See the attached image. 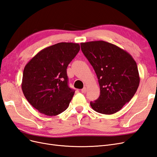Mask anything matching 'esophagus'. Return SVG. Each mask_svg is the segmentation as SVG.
Returning a JSON list of instances; mask_svg holds the SVG:
<instances>
[{"label": "esophagus", "instance_id": "esophagus-1", "mask_svg": "<svg viewBox=\"0 0 157 157\" xmlns=\"http://www.w3.org/2000/svg\"><path fill=\"white\" fill-rule=\"evenodd\" d=\"M81 92H82V93H86V92H87V88H86V87H84V88H83L82 90H81Z\"/></svg>", "mask_w": 157, "mask_h": 157}]
</instances>
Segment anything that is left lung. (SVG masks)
I'll return each instance as SVG.
<instances>
[{
    "label": "left lung",
    "mask_w": 157,
    "mask_h": 157,
    "mask_svg": "<svg viewBox=\"0 0 157 157\" xmlns=\"http://www.w3.org/2000/svg\"><path fill=\"white\" fill-rule=\"evenodd\" d=\"M84 55L98 78L100 96L90 105L95 111L111 115L123 107L134 96L140 75L132 56L117 46L103 40L80 44Z\"/></svg>",
    "instance_id": "1"
}]
</instances>
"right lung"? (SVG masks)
Returning <instances> with one entry per match:
<instances>
[{"label":"right lung","instance_id":"right-lung-1","mask_svg":"<svg viewBox=\"0 0 157 157\" xmlns=\"http://www.w3.org/2000/svg\"><path fill=\"white\" fill-rule=\"evenodd\" d=\"M79 50L77 43L59 42L40 51L25 66L22 91L40 113L56 116L69 107L75 90L68 86L67 68Z\"/></svg>","mask_w":157,"mask_h":157}]
</instances>
